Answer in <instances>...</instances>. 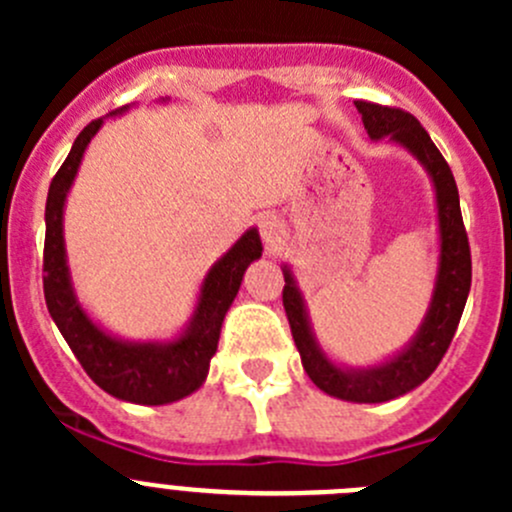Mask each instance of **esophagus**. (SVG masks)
<instances>
[{
	"instance_id": "34e87169",
	"label": "esophagus",
	"mask_w": 512,
	"mask_h": 512,
	"mask_svg": "<svg viewBox=\"0 0 512 512\" xmlns=\"http://www.w3.org/2000/svg\"><path fill=\"white\" fill-rule=\"evenodd\" d=\"M285 235H287V227L280 218H277V215H272V213L262 215L260 237H262V242H265V250L270 252V255H275V252L280 250L282 242H285Z\"/></svg>"
}]
</instances>
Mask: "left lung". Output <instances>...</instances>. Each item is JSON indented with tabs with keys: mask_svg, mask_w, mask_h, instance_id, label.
Instances as JSON below:
<instances>
[{
	"mask_svg": "<svg viewBox=\"0 0 512 512\" xmlns=\"http://www.w3.org/2000/svg\"><path fill=\"white\" fill-rule=\"evenodd\" d=\"M354 106L361 113L371 141L386 138L389 143L406 148L423 165L433 183L438 215V272L431 304L418 332L399 354L389 356L381 364L344 366L329 359L327 352L319 347L307 302L289 265L282 267V275H285L282 302H285L289 329H292L294 344H297L309 379L334 399L354 401V404H381V401L399 399L414 391L441 364L461 322L468 292H471V247H468V235L463 227L456 180L441 151L433 146L426 128L401 108L379 106L371 101H354Z\"/></svg>",
	"mask_w": 512,
	"mask_h": 512,
	"instance_id": "left-lung-1",
	"label": "left lung"
}]
</instances>
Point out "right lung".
I'll return each mask as SVG.
<instances>
[{
  "label": "right lung",
  "instance_id": "add662e5",
  "mask_svg": "<svg viewBox=\"0 0 512 512\" xmlns=\"http://www.w3.org/2000/svg\"><path fill=\"white\" fill-rule=\"evenodd\" d=\"M168 101V98H160ZM131 106L111 111L106 118H116ZM106 118H96L76 136L69 156L54 175L46 195V240H44V297L51 319L64 334L66 344L76 354L86 374L106 394L121 401L143 406H163L185 399L208 379L210 359L218 352L220 329L242 275L250 262L262 257V242L257 227H250L230 250L215 262L200 285L198 304L183 332L165 342H128L106 332L81 307L71 285L69 260L64 242V205L74 185L79 165L84 160L91 138Z\"/></svg>",
  "mask_w": 512,
  "mask_h": 512
}]
</instances>
